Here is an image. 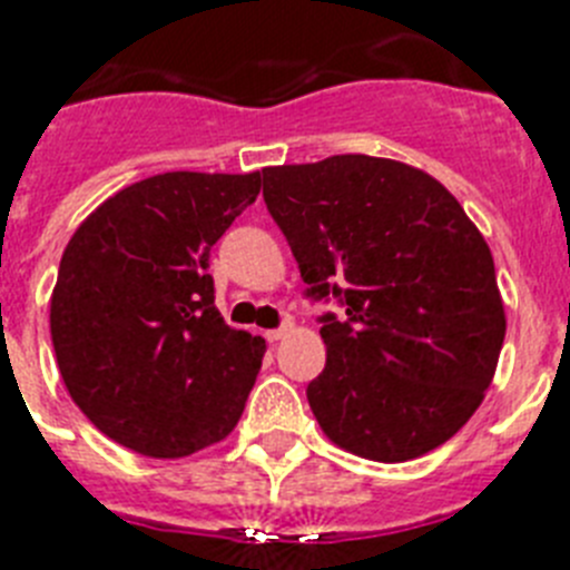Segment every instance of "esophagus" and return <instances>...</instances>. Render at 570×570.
I'll return each instance as SVG.
<instances>
[{
	"label": "esophagus",
	"instance_id": "esophagus-1",
	"mask_svg": "<svg viewBox=\"0 0 570 570\" xmlns=\"http://www.w3.org/2000/svg\"><path fill=\"white\" fill-rule=\"evenodd\" d=\"M289 333H292V324H281L278 330H266V341H269V344H275V341L286 338Z\"/></svg>",
	"mask_w": 570,
	"mask_h": 570
}]
</instances>
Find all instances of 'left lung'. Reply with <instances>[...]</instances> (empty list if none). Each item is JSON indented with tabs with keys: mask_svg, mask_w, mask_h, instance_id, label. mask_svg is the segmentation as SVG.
Returning <instances> with one entry per match:
<instances>
[{
	"mask_svg": "<svg viewBox=\"0 0 570 570\" xmlns=\"http://www.w3.org/2000/svg\"><path fill=\"white\" fill-rule=\"evenodd\" d=\"M264 200L321 315L324 373L306 399L330 442L419 459L464 428L497 373L504 306L493 255L422 168L335 155L264 168Z\"/></svg>",
	"mask_w": 570,
	"mask_h": 570,
	"instance_id": "left-lung-1",
	"label": "left lung"
}]
</instances>
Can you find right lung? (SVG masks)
I'll list each match as a JSON object with an SVG mask.
<instances>
[{
	"label": "right lung",
	"instance_id": "add662e5",
	"mask_svg": "<svg viewBox=\"0 0 570 570\" xmlns=\"http://www.w3.org/2000/svg\"><path fill=\"white\" fill-rule=\"evenodd\" d=\"M257 191L261 171H166L108 197L68 240L53 353L73 404L122 448L189 456L244 413L266 341L217 313L209 255Z\"/></svg>",
	"mask_w": 570,
	"mask_h": 570
}]
</instances>
